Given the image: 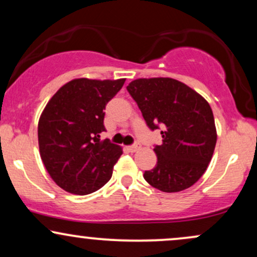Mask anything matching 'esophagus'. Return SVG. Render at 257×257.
I'll return each mask as SVG.
<instances>
[{
	"label": "esophagus",
	"instance_id": "1",
	"mask_svg": "<svg viewBox=\"0 0 257 257\" xmlns=\"http://www.w3.org/2000/svg\"><path fill=\"white\" fill-rule=\"evenodd\" d=\"M128 150H129V151H131V152H135V151H138V150H139V145L137 144V145H132V146H129V147H128Z\"/></svg>",
	"mask_w": 257,
	"mask_h": 257
}]
</instances>
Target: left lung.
Masks as SVG:
<instances>
[{
  "mask_svg": "<svg viewBox=\"0 0 257 257\" xmlns=\"http://www.w3.org/2000/svg\"><path fill=\"white\" fill-rule=\"evenodd\" d=\"M126 90L151 131L162 126L157 164L144 173L152 187L180 192L204 174L216 145L214 114L208 101L182 82L168 77L139 78Z\"/></svg>",
  "mask_w": 257,
  "mask_h": 257,
  "instance_id": "left-lung-1",
  "label": "left lung"
}]
</instances>
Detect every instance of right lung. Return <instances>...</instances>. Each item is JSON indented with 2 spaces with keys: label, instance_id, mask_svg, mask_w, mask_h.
<instances>
[{
  "label": "right lung",
  "instance_id": "right-lung-1",
  "mask_svg": "<svg viewBox=\"0 0 257 257\" xmlns=\"http://www.w3.org/2000/svg\"><path fill=\"white\" fill-rule=\"evenodd\" d=\"M125 79L77 78L59 89L38 120L40 155L51 178L70 193L89 194L101 188L123 151L100 140L105 107Z\"/></svg>",
  "mask_w": 257,
  "mask_h": 257
}]
</instances>
